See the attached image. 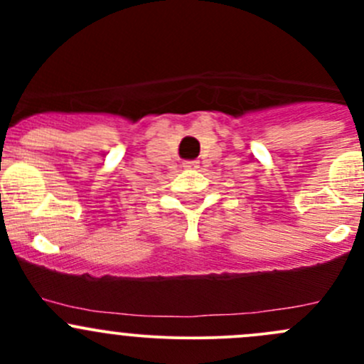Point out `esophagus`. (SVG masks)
Listing matches in <instances>:
<instances>
[{
    "instance_id": "obj_1",
    "label": "esophagus",
    "mask_w": 364,
    "mask_h": 364,
    "mask_svg": "<svg viewBox=\"0 0 364 364\" xmlns=\"http://www.w3.org/2000/svg\"><path fill=\"white\" fill-rule=\"evenodd\" d=\"M197 164H199V161H185V164H183V167H185V168H197V167H199Z\"/></svg>"
}]
</instances>
